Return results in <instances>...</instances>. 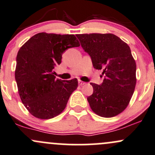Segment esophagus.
<instances>
[{
    "label": "esophagus",
    "mask_w": 155,
    "mask_h": 155,
    "mask_svg": "<svg viewBox=\"0 0 155 155\" xmlns=\"http://www.w3.org/2000/svg\"><path fill=\"white\" fill-rule=\"evenodd\" d=\"M86 84L85 82H84V81H81V80H79V81H78V84H79L80 86H83V85H84V84Z\"/></svg>",
    "instance_id": "esophagus-1"
}]
</instances>
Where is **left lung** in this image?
Returning a JSON list of instances; mask_svg holds the SVG:
<instances>
[{"mask_svg": "<svg viewBox=\"0 0 155 155\" xmlns=\"http://www.w3.org/2000/svg\"><path fill=\"white\" fill-rule=\"evenodd\" d=\"M84 51L91 57L95 69L104 75L101 85L91 83L93 93L87 98L95 114L110 118L123 112L137 83L136 62L130 47L112 33L76 35Z\"/></svg>", "mask_w": 155, "mask_h": 155, "instance_id": "1", "label": "left lung"}]
</instances>
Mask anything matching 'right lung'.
<instances>
[{"label":"right lung","instance_id":"1","mask_svg":"<svg viewBox=\"0 0 155 155\" xmlns=\"http://www.w3.org/2000/svg\"><path fill=\"white\" fill-rule=\"evenodd\" d=\"M79 46L73 34L39 33L20 48L15 78L21 100L33 116L49 119L64 110L78 79H56L53 70L66 49Z\"/></svg>","mask_w":155,"mask_h":155}]
</instances>
